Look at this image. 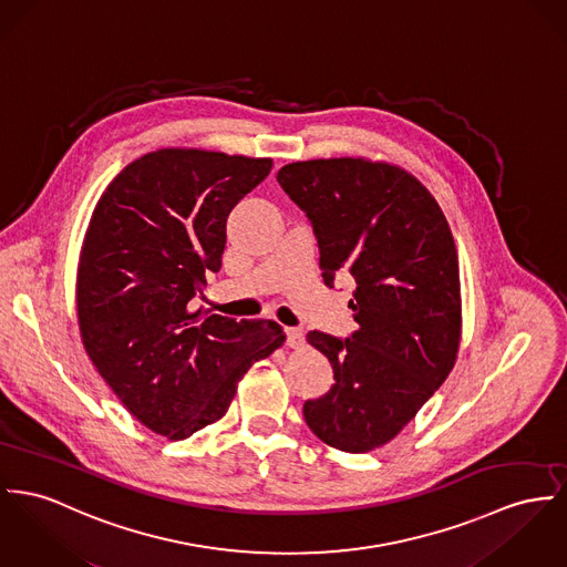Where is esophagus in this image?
Returning <instances> with one entry per match:
<instances>
[{"label": "esophagus", "instance_id": "obj_1", "mask_svg": "<svg viewBox=\"0 0 567 567\" xmlns=\"http://www.w3.org/2000/svg\"><path fill=\"white\" fill-rule=\"evenodd\" d=\"M284 333H286V343H288L290 348H301L302 341H305L302 331H299V329H286Z\"/></svg>", "mask_w": 567, "mask_h": 567}]
</instances>
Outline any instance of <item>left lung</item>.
<instances>
[{"label":"left lung","instance_id":"1","mask_svg":"<svg viewBox=\"0 0 567 567\" xmlns=\"http://www.w3.org/2000/svg\"><path fill=\"white\" fill-rule=\"evenodd\" d=\"M277 183L311 221L329 288L352 281L357 331H309L336 382L302 404L327 445L365 453L389 443L450 377L462 301L452 229L413 174L368 158L284 165Z\"/></svg>","mask_w":567,"mask_h":567}]
</instances>
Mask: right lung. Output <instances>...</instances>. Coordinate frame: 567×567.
<instances>
[{"instance_id":"add662e5","label":"right lung","mask_w":567,"mask_h":567,"mask_svg":"<svg viewBox=\"0 0 567 567\" xmlns=\"http://www.w3.org/2000/svg\"><path fill=\"white\" fill-rule=\"evenodd\" d=\"M270 158L161 148L101 195L76 268L83 348L124 409L169 441L226 415L238 380L286 336L272 320L193 311L219 272L231 208Z\"/></svg>"}]
</instances>
